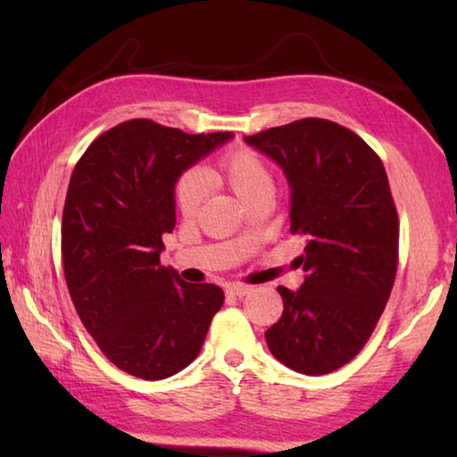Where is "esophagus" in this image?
<instances>
[{
    "label": "esophagus",
    "instance_id": "34e87169",
    "mask_svg": "<svg viewBox=\"0 0 457 457\" xmlns=\"http://www.w3.org/2000/svg\"><path fill=\"white\" fill-rule=\"evenodd\" d=\"M251 293V287L245 285H234V287H228V295L231 296H247Z\"/></svg>",
    "mask_w": 457,
    "mask_h": 457
}]
</instances>
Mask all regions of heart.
<instances>
[{"mask_svg": "<svg viewBox=\"0 0 457 457\" xmlns=\"http://www.w3.org/2000/svg\"><path fill=\"white\" fill-rule=\"evenodd\" d=\"M213 177L234 190L245 204L273 194V172L261 154L249 147H234L221 154ZM208 194V180L198 169L184 170L174 184V202L184 218H192Z\"/></svg>", "mask_w": 457, "mask_h": 457, "instance_id": "obj_1", "label": "heart"}]
</instances>
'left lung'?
<instances>
[{"mask_svg": "<svg viewBox=\"0 0 457 457\" xmlns=\"http://www.w3.org/2000/svg\"><path fill=\"white\" fill-rule=\"evenodd\" d=\"M290 184V234L304 237L296 293L278 287L283 316L265 332L280 363L326 375L361 352L399 265V216L383 161L347 128L304 118L247 135Z\"/></svg>", "mask_w": 457, "mask_h": 457, "instance_id": "obj_1", "label": "left lung"}]
</instances>
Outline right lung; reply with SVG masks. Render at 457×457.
Returning <instances> with one entry per match:
<instances>
[{
  "instance_id": "obj_1",
  "label": "right lung",
  "mask_w": 457,
  "mask_h": 457,
  "mask_svg": "<svg viewBox=\"0 0 457 457\" xmlns=\"http://www.w3.org/2000/svg\"><path fill=\"white\" fill-rule=\"evenodd\" d=\"M228 139L129 120L94 139L72 170L62 210L68 293L102 353L145 381L192 363L223 304L220 287L184 283L161 251L177 221L174 182Z\"/></svg>"
}]
</instances>
